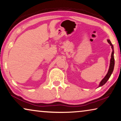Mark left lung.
Instances as JSON below:
<instances>
[{"instance_id":"obj_1","label":"left lung","mask_w":121,"mask_h":121,"mask_svg":"<svg viewBox=\"0 0 121 121\" xmlns=\"http://www.w3.org/2000/svg\"><path fill=\"white\" fill-rule=\"evenodd\" d=\"M107 41L108 43L110 44L111 46H112V55H111V59H110V66H109V68L108 70V72L107 73V74L105 76V77L103 78L102 81H101L99 85V87H101L103 85H104V84L106 83L108 81V79L110 78L111 75H112V73L114 70V65H115V59H114V46L112 45V43H111L110 40H107Z\"/></svg>"}]
</instances>
